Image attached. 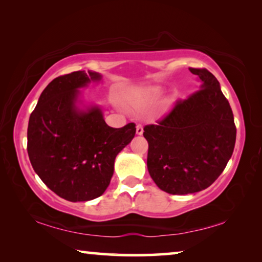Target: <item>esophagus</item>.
I'll return each mask as SVG.
<instances>
[{
	"mask_svg": "<svg viewBox=\"0 0 262 262\" xmlns=\"http://www.w3.org/2000/svg\"><path fill=\"white\" fill-rule=\"evenodd\" d=\"M136 134L137 135L143 134V126H142L141 123H137V125H136Z\"/></svg>",
	"mask_w": 262,
	"mask_h": 262,
	"instance_id": "obj_1",
	"label": "esophagus"
}]
</instances>
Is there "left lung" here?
Wrapping results in <instances>:
<instances>
[{
    "label": "left lung",
    "instance_id": "1",
    "mask_svg": "<svg viewBox=\"0 0 262 262\" xmlns=\"http://www.w3.org/2000/svg\"><path fill=\"white\" fill-rule=\"evenodd\" d=\"M200 90L177 100L156 125H147V165L159 188L173 195L200 192L219 178L231 158L236 125L220 82L206 68H189Z\"/></svg>",
    "mask_w": 262,
    "mask_h": 262
}]
</instances>
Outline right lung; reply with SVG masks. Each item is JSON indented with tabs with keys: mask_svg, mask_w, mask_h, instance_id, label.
Listing matches in <instances>:
<instances>
[{
	"mask_svg": "<svg viewBox=\"0 0 262 262\" xmlns=\"http://www.w3.org/2000/svg\"><path fill=\"white\" fill-rule=\"evenodd\" d=\"M98 73L78 70L53 79L30 115L28 154L48 188L70 202L100 196L114 171L117 155L135 136V123L112 128L101 111H79V88L99 81Z\"/></svg>",
	"mask_w": 262,
	"mask_h": 262,
	"instance_id": "1",
	"label": "right lung"
}]
</instances>
